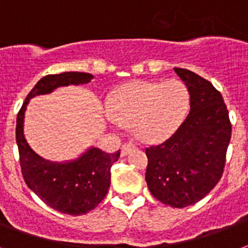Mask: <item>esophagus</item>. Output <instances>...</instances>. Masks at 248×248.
<instances>
[{"label":"esophagus","instance_id":"1","mask_svg":"<svg viewBox=\"0 0 248 248\" xmlns=\"http://www.w3.org/2000/svg\"><path fill=\"white\" fill-rule=\"evenodd\" d=\"M134 148H135V144H132V143H124V144L122 145V148H121V155H122V156H126V155Z\"/></svg>","mask_w":248,"mask_h":248}]
</instances>
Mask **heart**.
Here are the masks:
<instances>
[{
  "label": "heart",
  "instance_id": "b5f03b06",
  "mask_svg": "<svg viewBox=\"0 0 248 248\" xmlns=\"http://www.w3.org/2000/svg\"><path fill=\"white\" fill-rule=\"evenodd\" d=\"M190 93L178 79L132 82L120 87L109 103L110 121L132 126L141 140L161 141L173 135L185 120Z\"/></svg>",
  "mask_w": 248,
  "mask_h": 248
}]
</instances>
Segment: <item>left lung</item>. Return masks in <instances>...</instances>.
I'll list each match as a JSON object with an SVG mask.
<instances>
[{"label": "left lung", "instance_id": "8db88e82", "mask_svg": "<svg viewBox=\"0 0 248 248\" xmlns=\"http://www.w3.org/2000/svg\"><path fill=\"white\" fill-rule=\"evenodd\" d=\"M174 71L190 93V113L168 140L145 148V182L161 203L185 208L203 199L220 181L232 124L212 83L190 70Z\"/></svg>", "mask_w": 248, "mask_h": 248}]
</instances>
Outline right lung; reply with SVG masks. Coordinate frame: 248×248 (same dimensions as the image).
<instances>
[{
    "label": "right lung",
    "instance_id": "add662e5",
    "mask_svg": "<svg viewBox=\"0 0 248 248\" xmlns=\"http://www.w3.org/2000/svg\"><path fill=\"white\" fill-rule=\"evenodd\" d=\"M92 79V74L77 71L46 75L28 93L16 117V144L24 182L49 207L71 216L90 212L105 198L110 186V168L120 158V151L107 154L90 147L75 160H45L26 140L24 113L32 97L52 93L58 87L87 84Z\"/></svg>",
    "mask_w": 248,
    "mask_h": 248
}]
</instances>
